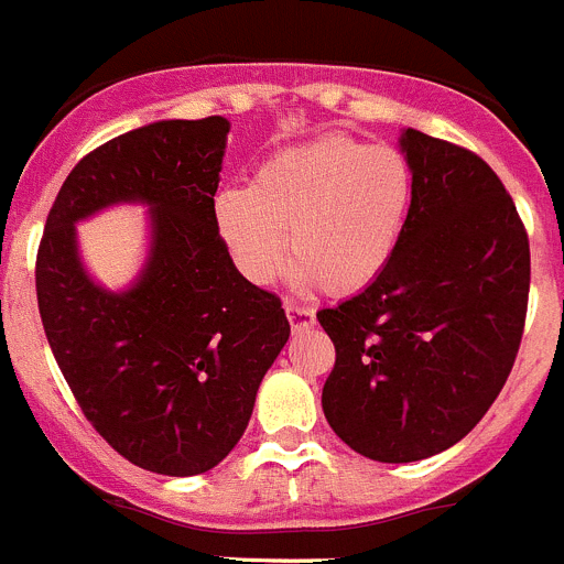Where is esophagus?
<instances>
[{"label": "esophagus", "instance_id": "34e87169", "mask_svg": "<svg viewBox=\"0 0 564 564\" xmlns=\"http://www.w3.org/2000/svg\"><path fill=\"white\" fill-rule=\"evenodd\" d=\"M285 313L293 329H307L316 324V313H313V307H307V304L285 302Z\"/></svg>", "mask_w": 564, "mask_h": 564}]
</instances>
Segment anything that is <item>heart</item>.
Segmentation results:
<instances>
[{"instance_id":"obj_1","label":"heart","mask_w":564,"mask_h":564,"mask_svg":"<svg viewBox=\"0 0 564 564\" xmlns=\"http://www.w3.org/2000/svg\"><path fill=\"white\" fill-rule=\"evenodd\" d=\"M413 195L416 175L400 148L333 133L271 153L251 187L220 189L212 215L248 282L268 285L291 246L299 285L352 293L394 257Z\"/></svg>"}]
</instances>
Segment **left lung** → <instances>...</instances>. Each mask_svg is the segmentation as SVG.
I'll list each match as a JSON object with an SVG mask.
<instances>
[{"instance_id": "1", "label": "left lung", "mask_w": 564, "mask_h": 564, "mask_svg": "<svg viewBox=\"0 0 564 564\" xmlns=\"http://www.w3.org/2000/svg\"><path fill=\"white\" fill-rule=\"evenodd\" d=\"M416 175L394 257L358 296L318 310L335 344L322 391L355 453L405 464L462 442L506 386L529 310V235L478 153L408 128Z\"/></svg>"}]
</instances>
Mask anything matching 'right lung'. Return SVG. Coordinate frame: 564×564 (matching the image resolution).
<instances>
[{
  "label": "right lung",
  "mask_w": 564,
  "mask_h": 564,
  "mask_svg": "<svg viewBox=\"0 0 564 564\" xmlns=\"http://www.w3.org/2000/svg\"><path fill=\"white\" fill-rule=\"evenodd\" d=\"M226 133L204 117L108 139L66 175L35 254L41 324L83 416L159 475L229 456L291 335L276 293L237 271L215 229ZM117 199L154 206L152 260L128 294L97 289L74 248V220Z\"/></svg>",
  "instance_id": "right-lung-1"
}]
</instances>
